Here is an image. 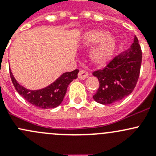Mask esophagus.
Here are the masks:
<instances>
[{
    "instance_id": "esophagus-1",
    "label": "esophagus",
    "mask_w": 156,
    "mask_h": 156,
    "mask_svg": "<svg viewBox=\"0 0 156 156\" xmlns=\"http://www.w3.org/2000/svg\"><path fill=\"white\" fill-rule=\"evenodd\" d=\"M88 77V72H86V71L84 70H81L80 71L79 73H78V78H80V79H85V78H87Z\"/></svg>"
}]
</instances>
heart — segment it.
<instances>
[{"label": "heart", "mask_w": 156, "mask_h": 156, "mask_svg": "<svg viewBox=\"0 0 156 156\" xmlns=\"http://www.w3.org/2000/svg\"><path fill=\"white\" fill-rule=\"evenodd\" d=\"M84 47H93L90 52V61L97 66H103L112 59L117 47V40L113 34L103 29L87 31L82 37Z\"/></svg>", "instance_id": "b5f03b06"}]
</instances>
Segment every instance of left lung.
<instances>
[{
  "label": "left lung",
  "mask_w": 156,
  "mask_h": 156,
  "mask_svg": "<svg viewBox=\"0 0 156 156\" xmlns=\"http://www.w3.org/2000/svg\"><path fill=\"white\" fill-rule=\"evenodd\" d=\"M142 51L136 36L126 51L115 56L104 69L95 71L100 87L93 96L94 100L103 105L120 101L130 95L136 87L140 72Z\"/></svg>",
  "instance_id": "1"
}]
</instances>
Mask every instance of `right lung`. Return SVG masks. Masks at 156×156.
<instances>
[{
  "mask_svg": "<svg viewBox=\"0 0 156 156\" xmlns=\"http://www.w3.org/2000/svg\"><path fill=\"white\" fill-rule=\"evenodd\" d=\"M78 69H75L72 72H65L48 87L36 90L26 89L20 85L15 79L11 71H10V75L16 90L25 100L37 107L47 109L57 107L61 104L66 94L69 84L78 78Z\"/></svg>",
  "mask_w": 156,
  "mask_h": 156,
  "instance_id": "obj_1",
  "label": "right lung"
}]
</instances>
